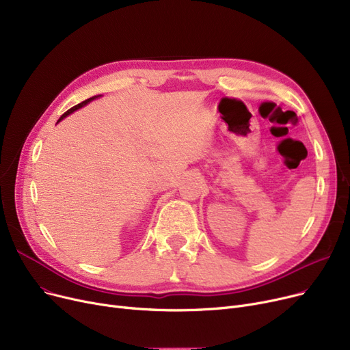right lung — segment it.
I'll return each mask as SVG.
<instances>
[{"mask_svg": "<svg viewBox=\"0 0 350 350\" xmlns=\"http://www.w3.org/2000/svg\"><path fill=\"white\" fill-rule=\"evenodd\" d=\"M96 98H98V96H94V98H89V99H86V100H83V102H82V103H79V105H77V106H73V107H70V109H69V110H66V112H65V113H64V115H62V116H61V119H59V120H62V119H64V118H66V116H68V115H70V113H72V112H75V110H77V109H79V107H82V106H85V105H86V103H89V102H90V100H94V99H96ZM59 120H58V122H59Z\"/></svg>", "mask_w": 350, "mask_h": 350, "instance_id": "obj_1", "label": "right lung"}]
</instances>
